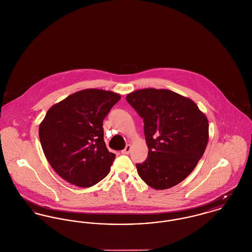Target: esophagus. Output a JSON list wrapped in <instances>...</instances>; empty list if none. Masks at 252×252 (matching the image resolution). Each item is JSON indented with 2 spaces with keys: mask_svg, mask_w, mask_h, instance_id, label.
Listing matches in <instances>:
<instances>
[{
  "mask_svg": "<svg viewBox=\"0 0 252 252\" xmlns=\"http://www.w3.org/2000/svg\"><path fill=\"white\" fill-rule=\"evenodd\" d=\"M130 150H131V146H130V145H127L124 150H122V153H123V154L127 155V154L130 152Z\"/></svg>",
  "mask_w": 252,
  "mask_h": 252,
  "instance_id": "34e87169",
  "label": "esophagus"
}]
</instances>
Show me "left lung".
<instances>
[{
  "mask_svg": "<svg viewBox=\"0 0 252 252\" xmlns=\"http://www.w3.org/2000/svg\"><path fill=\"white\" fill-rule=\"evenodd\" d=\"M126 101L144 119L148 156L136 164L139 176L155 189L176 186L206 150L207 116L191 99L168 89H138L126 95Z\"/></svg>",
  "mask_w": 252,
  "mask_h": 252,
  "instance_id": "left-lung-1",
  "label": "left lung"
}]
</instances>
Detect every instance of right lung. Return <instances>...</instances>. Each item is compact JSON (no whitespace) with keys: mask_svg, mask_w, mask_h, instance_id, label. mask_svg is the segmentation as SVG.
<instances>
[{"mask_svg":"<svg viewBox=\"0 0 252 252\" xmlns=\"http://www.w3.org/2000/svg\"><path fill=\"white\" fill-rule=\"evenodd\" d=\"M120 99L113 91L83 89L47 110L39 137L48 163L63 180L89 188L107 176L116 155L105 146L103 121Z\"/></svg>","mask_w":252,"mask_h":252,"instance_id":"1","label":"right lung"}]
</instances>
